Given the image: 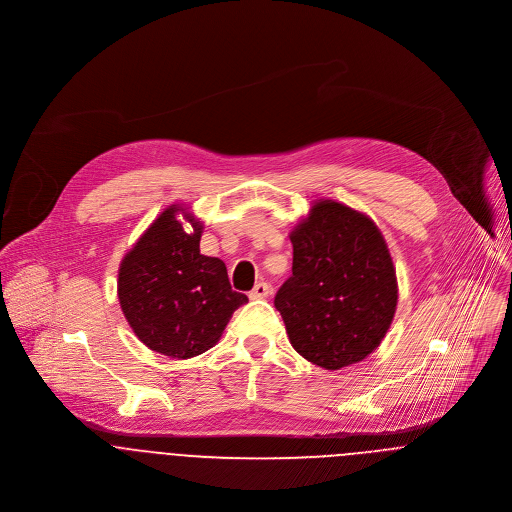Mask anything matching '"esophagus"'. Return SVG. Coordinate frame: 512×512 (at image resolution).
Segmentation results:
<instances>
[{
  "mask_svg": "<svg viewBox=\"0 0 512 512\" xmlns=\"http://www.w3.org/2000/svg\"><path fill=\"white\" fill-rule=\"evenodd\" d=\"M270 292H272L270 284H266V282H258V284L250 290V294H248V296H250L252 300H260V298H266Z\"/></svg>",
  "mask_w": 512,
  "mask_h": 512,
  "instance_id": "obj_1",
  "label": "esophagus"
}]
</instances>
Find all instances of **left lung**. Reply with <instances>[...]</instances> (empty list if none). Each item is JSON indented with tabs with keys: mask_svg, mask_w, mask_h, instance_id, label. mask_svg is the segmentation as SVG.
I'll list each match as a JSON object with an SVG mask.
<instances>
[{
	"mask_svg": "<svg viewBox=\"0 0 512 512\" xmlns=\"http://www.w3.org/2000/svg\"><path fill=\"white\" fill-rule=\"evenodd\" d=\"M290 242L292 276L274 298L290 344L324 370L364 360L386 336L398 302L382 232L364 212L318 200Z\"/></svg>",
	"mask_w": 512,
	"mask_h": 512,
	"instance_id": "obj_1",
	"label": "left lung"
}]
</instances>
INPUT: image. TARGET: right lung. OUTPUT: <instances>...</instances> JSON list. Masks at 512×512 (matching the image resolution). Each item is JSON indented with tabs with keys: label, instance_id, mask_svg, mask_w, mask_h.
<instances>
[{
	"label": "right lung",
	"instance_id": "right-lung-1",
	"mask_svg": "<svg viewBox=\"0 0 512 512\" xmlns=\"http://www.w3.org/2000/svg\"><path fill=\"white\" fill-rule=\"evenodd\" d=\"M204 222L188 206H168L124 254L118 300L134 334L154 352L186 360L210 350L236 308L226 264L200 254Z\"/></svg>",
	"mask_w": 512,
	"mask_h": 512
}]
</instances>
